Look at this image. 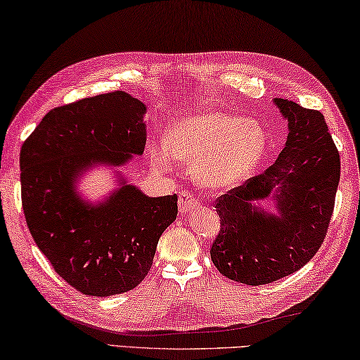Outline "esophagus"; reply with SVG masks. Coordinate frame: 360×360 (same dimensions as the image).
<instances>
[{
	"label": "esophagus",
	"mask_w": 360,
	"mask_h": 360,
	"mask_svg": "<svg viewBox=\"0 0 360 360\" xmlns=\"http://www.w3.org/2000/svg\"><path fill=\"white\" fill-rule=\"evenodd\" d=\"M198 205V199L193 196L191 193H188L185 190H181L179 194V209L181 214H186V212H190L193 207H196Z\"/></svg>",
	"instance_id": "1"
}]
</instances>
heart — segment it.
Here are the masks:
<instances>
[{
	"mask_svg": "<svg viewBox=\"0 0 360 360\" xmlns=\"http://www.w3.org/2000/svg\"><path fill=\"white\" fill-rule=\"evenodd\" d=\"M268 146V134L257 121L221 111L188 115L170 122L166 145L151 143L153 166L166 170L170 156L193 164L201 186L225 190L255 172Z\"/></svg>",
	"mask_w": 360,
	"mask_h": 360,
	"instance_id": "heart-1",
	"label": "heart"
}]
</instances>
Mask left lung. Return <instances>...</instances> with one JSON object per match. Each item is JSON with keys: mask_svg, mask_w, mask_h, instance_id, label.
Instances as JSON below:
<instances>
[{"mask_svg": "<svg viewBox=\"0 0 360 360\" xmlns=\"http://www.w3.org/2000/svg\"><path fill=\"white\" fill-rule=\"evenodd\" d=\"M288 122L284 150L260 175L215 202L220 233L210 258L225 278L247 285L274 282L303 268L326 239L340 181V153L323 115L274 98ZM271 197L278 214L252 204Z\"/></svg>", "mask_w": 360, "mask_h": 360, "instance_id": "obj_1", "label": "left lung"}]
</instances>
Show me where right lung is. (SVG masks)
Returning <instances> with one entry per match:
<instances>
[{"label": "right lung", "instance_id": "obj_1", "mask_svg": "<svg viewBox=\"0 0 360 360\" xmlns=\"http://www.w3.org/2000/svg\"><path fill=\"white\" fill-rule=\"evenodd\" d=\"M146 107L122 91L47 113L20 150L22 207L38 249L60 278L92 297L137 287L176 219V194L148 198L124 184L97 205L73 181L92 162L122 166L146 143Z\"/></svg>", "mask_w": 360, "mask_h": 360}]
</instances>
